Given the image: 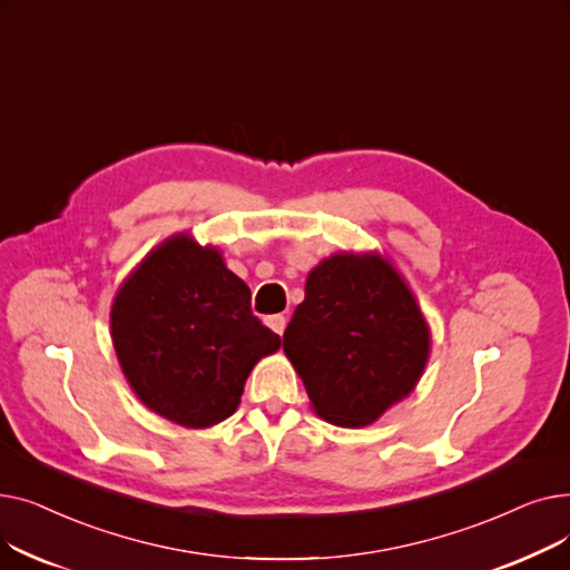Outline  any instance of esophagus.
<instances>
[{"label":"esophagus","instance_id":"34e87169","mask_svg":"<svg viewBox=\"0 0 570 570\" xmlns=\"http://www.w3.org/2000/svg\"><path fill=\"white\" fill-rule=\"evenodd\" d=\"M265 323L273 327V331L277 333V335H282L284 333V327H286V316H282V314H275V316H267L265 318Z\"/></svg>","mask_w":570,"mask_h":570}]
</instances>
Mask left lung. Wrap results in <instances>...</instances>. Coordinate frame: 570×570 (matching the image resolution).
I'll return each instance as SVG.
<instances>
[{"label":"left lung","instance_id":"8db88e82","mask_svg":"<svg viewBox=\"0 0 570 570\" xmlns=\"http://www.w3.org/2000/svg\"><path fill=\"white\" fill-rule=\"evenodd\" d=\"M432 333L395 265L376 252H337L305 284L284 333L312 409L337 428H365L413 393Z\"/></svg>","mask_w":570,"mask_h":570}]
</instances>
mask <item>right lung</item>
<instances>
[{"mask_svg":"<svg viewBox=\"0 0 570 570\" xmlns=\"http://www.w3.org/2000/svg\"><path fill=\"white\" fill-rule=\"evenodd\" d=\"M110 337L136 397L189 430L233 415L254 365L282 346L222 252L189 233L166 237L117 288Z\"/></svg>","mask_w":570,"mask_h":570,"instance_id":"obj_1","label":"right lung"}]
</instances>
